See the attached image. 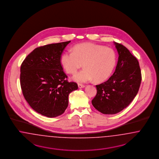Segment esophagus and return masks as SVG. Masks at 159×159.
I'll list each match as a JSON object with an SVG mask.
<instances>
[{
    "instance_id": "esophagus-1",
    "label": "esophagus",
    "mask_w": 159,
    "mask_h": 159,
    "mask_svg": "<svg viewBox=\"0 0 159 159\" xmlns=\"http://www.w3.org/2000/svg\"><path fill=\"white\" fill-rule=\"evenodd\" d=\"M78 88H79V89H81V88L85 87V85H84L81 84H78Z\"/></svg>"
}]
</instances>
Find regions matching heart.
<instances>
[{"label": "heart", "mask_w": 159, "mask_h": 159, "mask_svg": "<svg viewBox=\"0 0 159 159\" xmlns=\"http://www.w3.org/2000/svg\"><path fill=\"white\" fill-rule=\"evenodd\" d=\"M61 62L66 72L70 74L75 73L83 63L84 68L72 78L77 83H87L93 79L97 82H103L112 73L116 65V55L111 48L85 43L75 45L74 52H64Z\"/></svg>", "instance_id": "1"}]
</instances>
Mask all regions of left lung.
I'll use <instances>...</instances> for the list:
<instances>
[{
  "label": "left lung",
  "instance_id": "8db88e82",
  "mask_svg": "<svg viewBox=\"0 0 159 159\" xmlns=\"http://www.w3.org/2000/svg\"><path fill=\"white\" fill-rule=\"evenodd\" d=\"M114 44L119 55L115 71L107 81L96 85L97 94L91 102L96 109L106 115L125 109L137 94L141 82L137 58L122 44Z\"/></svg>",
  "mask_w": 159,
  "mask_h": 159
}]
</instances>
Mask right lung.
I'll return each mask as SVG.
<instances>
[{
    "instance_id": "1",
    "label": "right lung",
    "mask_w": 159,
    "mask_h": 159,
    "mask_svg": "<svg viewBox=\"0 0 159 159\" xmlns=\"http://www.w3.org/2000/svg\"><path fill=\"white\" fill-rule=\"evenodd\" d=\"M70 41L47 44L31 52L22 63L20 84L23 96L31 108L48 117L63 114L68 106V96L78 89L68 82L61 57Z\"/></svg>"
}]
</instances>
